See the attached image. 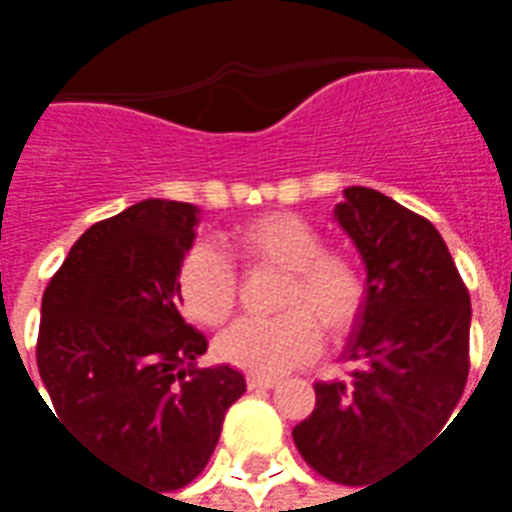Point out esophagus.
<instances>
[{
    "instance_id": "obj_1",
    "label": "esophagus",
    "mask_w": 512,
    "mask_h": 512,
    "mask_svg": "<svg viewBox=\"0 0 512 512\" xmlns=\"http://www.w3.org/2000/svg\"><path fill=\"white\" fill-rule=\"evenodd\" d=\"M279 381L277 378H266V376H246V386L249 389H274Z\"/></svg>"
}]
</instances>
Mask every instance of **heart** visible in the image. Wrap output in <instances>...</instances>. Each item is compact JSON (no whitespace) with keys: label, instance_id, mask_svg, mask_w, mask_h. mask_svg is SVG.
<instances>
[{"label":"heart","instance_id":"1","mask_svg":"<svg viewBox=\"0 0 512 512\" xmlns=\"http://www.w3.org/2000/svg\"><path fill=\"white\" fill-rule=\"evenodd\" d=\"M224 249L246 271H282L277 318H241L216 340L227 365L252 376H282L310 362L321 330L340 340L362 318L367 277L354 255L323 246L321 230L290 211L257 213L224 235ZM213 246H191L180 257L175 288L183 312L202 326L222 323L238 299V271Z\"/></svg>","mask_w":512,"mask_h":512}]
</instances>
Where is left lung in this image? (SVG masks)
Returning <instances> with one entry per match:
<instances>
[{
  "mask_svg": "<svg viewBox=\"0 0 512 512\" xmlns=\"http://www.w3.org/2000/svg\"><path fill=\"white\" fill-rule=\"evenodd\" d=\"M334 213L367 266L365 310L345 351L356 367L348 381L315 384V411L293 441L321 477L370 488L458 406L472 304L425 216L365 186H348Z\"/></svg>",
  "mask_w": 512,
  "mask_h": 512,
  "instance_id": "left-lung-1",
  "label": "left lung"
}]
</instances>
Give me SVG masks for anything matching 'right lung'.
Instances as JSON below:
<instances>
[{
  "label": "right lung",
  "mask_w": 512,
  "mask_h": 512,
  "mask_svg": "<svg viewBox=\"0 0 512 512\" xmlns=\"http://www.w3.org/2000/svg\"><path fill=\"white\" fill-rule=\"evenodd\" d=\"M194 227V205L161 200L93 224L40 307L35 354L49 414L106 466L158 491L205 469L227 408L246 392L233 367H194L208 340L183 321L175 288Z\"/></svg>",
  "instance_id": "add662e5"
}]
</instances>
